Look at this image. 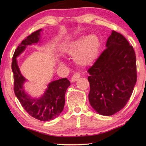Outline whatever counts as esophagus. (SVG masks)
Segmentation results:
<instances>
[{
  "mask_svg": "<svg viewBox=\"0 0 146 146\" xmlns=\"http://www.w3.org/2000/svg\"><path fill=\"white\" fill-rule=\"evenodd\" d=\"M80 78V74L78 73H76L74 74V75L72 76V78H71V82H75Z\"/></svg>",
  "mask_w": 146,
  "mask_h": 146,
  "instance_id": "esophagus-1",
  "label": "esophagus"
}]
</instances>
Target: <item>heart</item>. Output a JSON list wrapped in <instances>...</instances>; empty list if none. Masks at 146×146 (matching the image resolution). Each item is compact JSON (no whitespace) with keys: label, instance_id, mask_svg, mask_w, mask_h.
Segmentation results:
<instances>
[{"label":"heart","instance_id":"heart-1","mask_svg":"<svg viewBox=\"0 0 146 146\" xmlns=\"http://www.w3.org/2000/svg\"><path fill=\"white\" fill-rule=\"evenodd\" d=\"M100 41L95 35L82 37L75 40L65 49L68 54H75V60L77 63L86 66L92 64L97 58Z\"/></svg>","mask_w":146,"mask_h":146}]
</instances>
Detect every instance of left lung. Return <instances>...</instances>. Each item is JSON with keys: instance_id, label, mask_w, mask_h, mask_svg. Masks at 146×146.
<instances>
[{"instance_id": "8db88e82", "label": "left lung", "mask_w": 146, "mask_h": 146, "mask_svg": "<svg viewBox=\"0 0 146 146\" xmlns=\"http://www.w3.org/2000/svg\"><path fill=\"white\" fill-rule=\"evenodd\" d=\"M107 48L87 72L91 106L101 115L109 116L125 106L137 82L135 52L121 34L113 31Z\"/></svg>"}]
</instances>
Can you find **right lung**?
Returning <instances> with one entry per match:
<instances>
[{"instance_id":"right-lung-1","label":"right lung","mask_w":146,"mask_h":146,"mask_svg":"<svg viewBox=\"0 0 146 146\" xmlns=\"http://www.w3.org/2000/svg\"><path fill=\"white\" fill-rule=\"evenodd\" d=\"M39 29L24 39L18 46L14 53L12 70L14 75V91L22 106L31 116L41 121L54 119L63 111L65 103V93L70 82L66 78L52 82L48 85L44 95L39 99H32L24 91L23 83L26 79L20 72L16 58L23 52L26 46L39 41Z\"/></svg>"}]
</instances>
